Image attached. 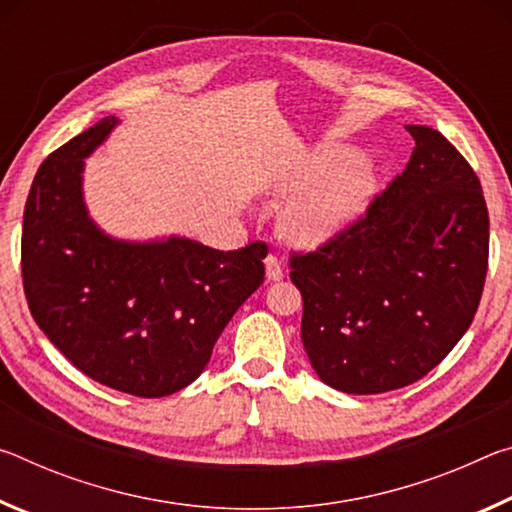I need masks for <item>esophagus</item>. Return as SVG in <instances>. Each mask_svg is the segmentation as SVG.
<instances>
[{
  "instance_id": "1",
  "label": "esophagus",
  "mask_w": 512,
  "mask_h": 512,
  "mask_svg": "<svg viewBox=\"0 0 512 512\" xmlns=\"http://www.w3.org/2000/svg\"><path fill=\"white\" fill-rule=\"evenodd\" d=\"M264 264H266V280H268V282L282 280L284 271H282V264H280V259H277V255L268 253L266 259H264Z\"/></svg>"
}]
</instances>
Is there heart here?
<instances>
[{"label": "heart", "instance_id": "obj_1", "mask_svg": "<svg viewBox=\"0 0 512 512\" xmlns=\"http://www.w3.org/2000/svg\"><path fill=\"white\" fill-rule=\"evenodd\" d=\"M359 153L352 149H327L320 151L298 176V183H316L329 176L332 178L316 192L300 198L287 212V230L293 239L302 244H316L343 230L366 210L370 198L375 196V173L366 164H357ZM351 169L348 170L347 167Z\"/></svg>", "mask_w": 512, "mask_h": 512}]
</instances>
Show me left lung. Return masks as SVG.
I'll use <instances>...</instances> for the list:
<instances>
[{
	"instance_id": "8db88e82",
	"label": "left lung",
	"mask_w": 512,
	"mask_h": 512,
	"mask_svg": "<svg viewBox=\"0 0 512 512\" xmlns=\"http://www.w3.org/2000/svg\"><path fill=\"white\" fill-rule=\"evenodd\" d=\"M411 160L366 212L289 257L302 345L343 393L395 391L436 368L472 325L490 221L474 169L445 135L406 126Z\"/></svg>"
}]
</instances>
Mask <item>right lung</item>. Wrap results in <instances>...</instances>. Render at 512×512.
<instances>
[{
    "label": "right lung",
    "instance_id": "1",
    "mask_svg": "<svg viewBox=\"0 0 512 512\" xmlns=\"http://www.w3.org/2000/svg\"><path fill=\"white\" fill-rule=\"evenodd\" d=\"M115 124L103 117L40 164L24 207L22 282L33 320L76 368L121 393L164 397L201 375L223 327L264 282L268 248L103 235L81 173Z\"/></svg>",
    "mask_w": 512,
    "mask_h": 512
}]
</instances>
